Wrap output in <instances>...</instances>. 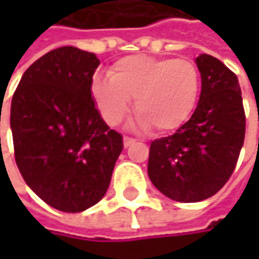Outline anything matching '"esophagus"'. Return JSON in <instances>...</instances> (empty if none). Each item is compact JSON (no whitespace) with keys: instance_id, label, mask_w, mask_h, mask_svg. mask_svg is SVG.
Returning <instances> with one entry per match:
<instances>
[{"instance_id":"esophagus-1","label":"esophagus","mask_w":259,"mask_h":259,"mask_svg":"<svg viewBox=\"0 0 259 259\" xmlns=\"http://www.w3.org/2000/svg\"><path fill=\"white\" fill-rule=\"evenodd\" d=\"M135 141H136V139H133V138H130V136H124V139H123L124 147H130L132 144H135Z\"/></svg>"}]
</instances>
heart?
<instances>
[{"instance_id": "heart-1", "label": "heart", "mask_w": 259, "mask_h": 259, "mask_svg": "<svg viewBox=\"0 0 259 259\" xmlns=\"http://www.w3.org/2000/svg\"><path fill=\"white\" fill-rule=\"evenodd\" d=\"M199 93V69L187 58L132 55L111 66L109 79L96 78L91 83L93 102L109 126L127 115L135 99L136 117L156 133L180 127L193 112Z\"/></svg>"}]
</instances>
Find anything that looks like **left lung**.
Listing matches in <instances>:
<instances>
[{
  "mask_svg": "<svg viewBox=\"0 0 259 259\" xmlns=\"http://www.w3.org/2000/svg\"><path fill=\"white\" fill-rule=\"evenodd\" d=\"M202 88L190 120L150 145L148 177L168 198L198 202L230 180L244 142L246 115L238 79L221 60L196 58Z\"/></svg>",
  "mask_w": 259,
  "mask_h": 259,
  "instance_id": "1",
  "label": "left lung"
}]
</instances>
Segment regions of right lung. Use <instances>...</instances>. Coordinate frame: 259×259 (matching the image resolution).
Instances as JSON below:
<instances>
[{"mask_svg":"<svg viewBox=\"0 0 259 259\" xmlns=\"http://www.w3.org/2000/svg\"><path fill=\"white\" fill-rule=\"evenodd\" d=\"M99 64L75 46L54 49L26 69L12 99L16 165L37 196L66 213L105 196L123 150L91 97Z\"/></svg>","mask_w":259,"mask_h":259,"instance_id":"right-lung-1","label":"right lung"}]
</instances>
